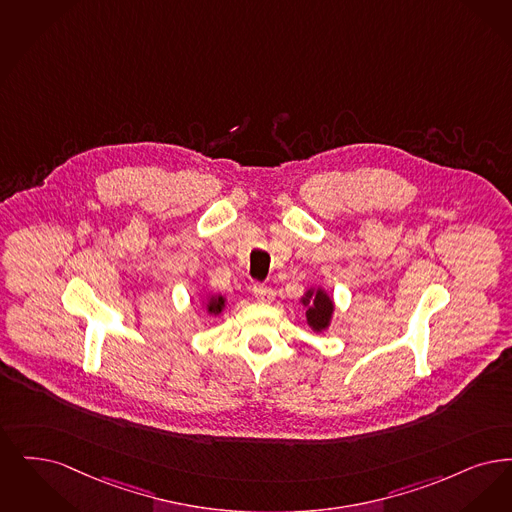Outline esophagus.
<instances>
[{
    "label": "esophagus",
    "instance_id": "obj_1",
    "mask_svg": "<svg viewBox=\"0 0 512 512\" xmlns=\"http://www.w3.org/2000/svg\"><path fill=\"white\" fill-rule=\"evenodd\" d=\"M252 292H254V296H256L258 300H262V302H269V300L275 296L273 289L267 287L264 283H254V285H252Z\"/></svg>",
    "mask_w": 512,
    "mask_h": 512
}]
</instances>
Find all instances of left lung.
I'll return each mask as SVG.
<instances>
[{
	"label": "left lung",
	"instance_id": "1",
	"mask_svg": "<svg viewBox=\"0 0 512 512\" xmlns=\"http://www.w3.org/2000/svg\"><path fill=\"white\" fill-rule=\"evenodd\" d=\"M302 302L308 306V312H306L308 323L315 331H323L329 325L331 313H333L331 298L323 290H317V292L310 290Z\"/></svg>",
	"mask_w": 512,
	"mask_h": 512
}]
</instances>
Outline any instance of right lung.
Masks as SVG:
<instances>
[{
	"label": "right lung",
	"instance_id": "add662e5",
	"mask_svg": "<svg viewBox=\"0 0 512 512\" xmlns=\"http://www.w3.org/2000/svg\"><path fill=\"white\" fill-rule=\"evenodd\" d=\"M223 308V298L222 296H218V298H212L210 302H208V312L210 313H220Z\"/></svg>",
	"mask_w": 512,
	"mask_h": 512
}]
</instances>
